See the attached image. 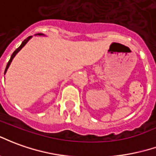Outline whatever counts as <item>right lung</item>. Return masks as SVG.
Masks as SVG:
<instances>
[{
  "label": "right lung",
  "instance_id": "obj_1",
  "mask_svg": "<svg viewBox=\"0 0 156 156\" xmlns=\"http://www.w3.org/2000/svg\"><path fill=\"white\" fill-rule=\"evenodd\" d=\"M37 35H39V36H44V34H41V33H39V34H37ZM30 38H31V36H29V37H27V38L26 40H24L23 41H22V43H21V45H20V46H19V47H18V48L16 49V51H15L14 52H13V54L11 55V59H10V61H8L7 65H6V67H5V73H4V74H5V72H6V70H7V69H8V67L10 66V65H11V61H12V60H13V58L15 57V55L17 54L18 52L20 51L21 49L23 48L24 46H25V45L27 44V42H28V41H29V40H30Z\"/></svg>",
  "mask_w": 156,
  "mask_h": 156
}]
</instances>
